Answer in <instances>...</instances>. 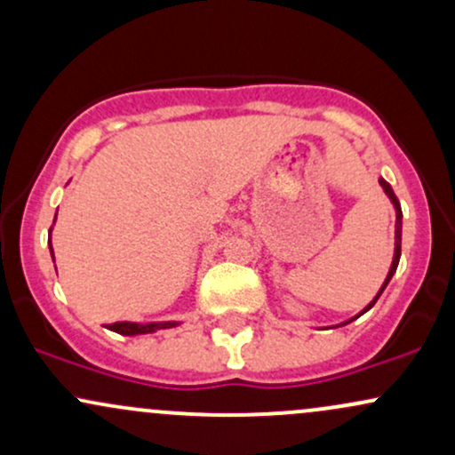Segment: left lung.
<instances>
[{"mask_svg": "<svg viewBox=\"0 0 455 455\" xmlns=\"http://www.w3.org/2000/svg\"><path fill=\"white\" fill-rule=\"evenodd\" d=\"M379 184L383 186V190H385V195L389 196V201L394 203V207H395V250H394V260H391V267H389V274H387V278H385V282H383V286H380V291L377 293V297H374L372 301H370L368 306L363 307L362 312H359V315H363V312H368L370 307H372L374 304H377V299L380 297V293H383L385 291V286L389 284V280H391V275L395 274V269H398V263H400V252H402V210H400V201L398 198H395V195H394V190H391V186L387 184V181L385 180H379ZM357 315V316H359ZM355 316V318H357ZM355 318H351V321H355ZM351 321H347V323H351ZM347 323H342V325H347ZM340 327V325H338Z\"/></svg>", "mask_w": 455, "mask_h": 455, "instance_id": "left-lung-1", "label": "left lung"}]
</instances>
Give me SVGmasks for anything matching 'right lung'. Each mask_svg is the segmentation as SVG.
I'll list each match as a JSON object with an SVG mask.
<instances>
[{
  "label": "right lung",
  "mask_w": 455,
  "mask_h": 455,
  "mask_svg": "<svg viewBox=\"0 0 455 455\" xmlns=\"http://www.w3.org/2000/svg\"><path fill=\"white\" fill-rule=\"evenodd\" d=\"M55 218H57V213H55ZM51 257H53V245H51ZM175 325H180V323H175V321H164V323L122 321V323H113V325H107V329H111V331H115V333H122V336H140V333H154V331H158V329H171Z\"/></svg>",
  "instance_id": "1"
}]
</instances>
